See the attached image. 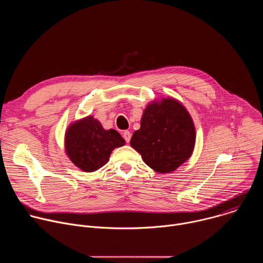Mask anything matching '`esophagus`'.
I'll list each match as a JSON object with an SVG mask.
<instances>
[{
	"label": "esophagus",
	"instance_id": "obj_1",
	"mask_svg": "<svg viewBox=\"0 0 263 263\" xmlns=\"http://www.w3.org/2000/svg\"><path fill=\"white\" fill-rule=\"evenodd\" d=\"M123 137H124V139L126 140V142H129L130 139H131V133H130V131H124V132H123Z\"/></svg>",
	"mask_w": 263,
	"mask_h": 263
}]
</instances>
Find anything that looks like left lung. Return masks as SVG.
Here are the masks:
<instances>
[{"label": "left lung", "instance_id": "1", "mask_svg": "<svg viewBox=\"0 0 263 263\" xmlns=\"http://www.w3.org/2000/svg\"><path fill=\"white\" fill-rule=\"evenodd\" d=\"M196 142L193 120L181 103L162 99L148 104L143 111L140 129L130 144L142 160L158 173H171L189 159Z\"/></svg>", "mask_w": 263, "mask_h": 263}]
</instances>
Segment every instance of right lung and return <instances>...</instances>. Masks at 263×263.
Here are the masks:
<instances>
[{"label": "right lung", "instance_id": "add662e5", "mask_svg": "<svg viewBox=\"0 0 263 263\" xmlns=\"http://www.w3.org/2000/svg\"><path fill=\"white\" fill-rule=\"evenodd\" d=\"M124 144L125 140L118 131L105 130L92 117L71 124L65 134L67 156L74 165L87 173L106 164L114 148Z\"/></svg>", "mask_w": 263, "mask_h": 263}]
</instances>
